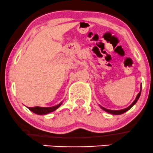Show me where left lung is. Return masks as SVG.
<instances>
[{"mask_svg": "<svg viewBox=\"0 0 153 153\" xmlns=\"http://www.w3.org/2000/svg\"><path fill=\"white\" fill-rule=\"evenodd\" d=\"M140 94H141V89H140V93H139V94H137V96L136 99H135L134 101H133L132 103H131V104L130 105V106H128L127 108H124V109H121V110H110V109H107V108H104V107L101 106V105H99V106L101 107V108H102V109H103V111H105L108 112V113L111 114H114V115H119V114H122L125 113L126 111H127L128 110H129V109H130V108H131V107H132L133 106H134V105L135 104V103H137V101H138L139 98H140Z\"/></svg>", "mask_w": 153, "mask_h": 153, "instance_id": "left-lung-1", "label": "left lung"}]
</instances>
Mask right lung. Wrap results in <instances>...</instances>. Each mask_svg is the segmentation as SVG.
<instances>
[{
	"label": "right lung",
	"mask_w": 153,
	"mask_h": 153,
	"mask_svg": "<svg viewBox=\"0 0 153 153\" xmlns=\"http://www.w3.org/2000/svg\"><path fill=\"white\" fill-rule=\"evenodd\" d=\"M62 102H61L59 103V104L56 105V106H51V107L35 106V107H28V108H29L31 111H32L33 113L36 114L45 115V114H48L51 113V112L54 111L57 109V108L62 105Z\"/></svg>",
	"instance_id": "right-lung-1"
}]
</instances>
